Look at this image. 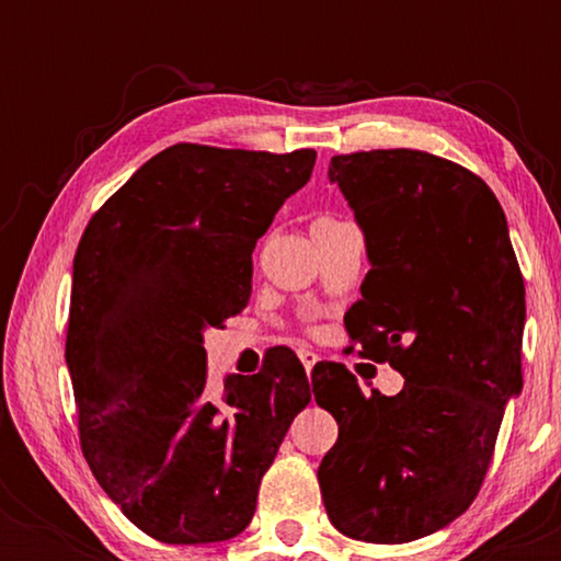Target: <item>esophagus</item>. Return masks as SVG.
I'll use <instances>...</instances> for the list:
<instances>
[{"label":"esophagus","mask_w":561,"mask_h":561,"mask_svg":"<svg viewBox=\"0 0 561 561\" xmlns=\"http://www.w3.org/2000/svg\"><path fill=\"white\" fill-rule=\"evenodd\" d=\"M298 357H301L306 373H311V367L319 363V355H317V352H311V350H298Z\"/></svg>","instance_id":"1"}]
</instances>
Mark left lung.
<instances>
[{"label": "left lung", "mask_w": 561, "mask_h": 561, "mask_svg": "<svg viewBox=\"0 0 561 561\" xmlns=\"http://www.w3.org/2000/svg\"><path fill=\"white\" fill-rule=\"evenodd\" d=\"M329 181L370 260L344 327L359 357L405 382L363 396L344 365L313 367V398L340 424L321 497L344 536L403 543L462 516L485 480L505 403L524 388V275L495 194L451 160L350 152Z\"/></svg>", "instance_id": "1"}]
</instances>
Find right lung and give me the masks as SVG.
Here are the masks:
<instances>
[{"instance_id": "add662e5", "label": "right lung", "mask_w": 561, "mask_h": 561, "mask_svg": "<svg viewBox=\"0 0 561 561\" xmlns=\"http://www.w3.org/2000/svg\"><path fill=\"white\" fill-rule=\"evenodd\" d=\"M317 152L179 142L91 217L73 257L66 365L83 457L104 493L152 539H232L311 401L280 350L257 375L206 393L204 332L250 301L252 250Z\"/></svg>"}]
</instances>
